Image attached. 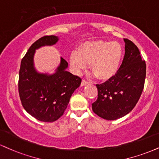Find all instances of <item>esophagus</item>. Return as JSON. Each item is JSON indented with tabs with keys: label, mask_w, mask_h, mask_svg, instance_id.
Instances as JSON below:
<instances>
[{
	"label": "esophagus",
	"mask_w": 159,
	"mask_h": 159,
	"mask_svg": "<svg viewBox=\"0 0 159 159\" xmlns=\"http://www.w3.org/2000/svg\"><path fill=\"white\" fill-rule=\"evenodd\" d=\"M87 84H89V82L87 81H85V80H82L81 86H85V85H87Z\"/></svg>",
	"instance_id": "34e87169"
}]
</instances>
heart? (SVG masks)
I'll return each mask as SVG.
<instances>
[{"label": "heart", "instance_id": "b5f03b06", "mask_svg": "<svg viewBox=\"0 0 159 159\" xmlns=\"http://www.w3.org/2000/svg\"><path fill=\"white\" fill-rule=\"evenodd\" d=\"M123 55L121 46L117 42L94 41L82 43L78 51L72 52L70 62L76 73L86 68L89 69L101 80L113 77L120 67Z\"/></svg>", "mask_w": 159, "mask_h": 159}]
</instances>
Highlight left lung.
<instances>
[{
	"mask_svg": "<svg viewBox=\"0 0 159 159\" xmlns=\"http://www.w3.org/2000/svg\"><path fill=\"white\" fill-rule=\"evenodd\" d=\"M125 54L122 64L113 77L96 84L98 98L92 109L99 117L116 120L132 111L144 89L146 64L138 47L129 40L124 39Z\"/></svg>",
	"mask_w": 159,
	"mask_h": 159,
	"instance_id": "obj_1",
	"label": "left lung"
}]
</instances>
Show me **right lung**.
Listing matches in <instances>:
<instances>
[{"mask_svg": "<svg viewBox=\"0 0 159 159\" xmlns=\"http://www.w3.org/2000/svg\"><path fill=\"white\" fill-rule=\"evenodd\" d=\"M59 38L43 36L32 44L20 63L18 92L24 110L38 121L53 122L63 116L72 93L81 83L78 76L66 71L68 63L63 58L53 74L38 72L34 66L36 49L52 46Z\"/></svg>", "mask_w": 159, "mask_h": 159, "instance_id": "right-lung-1", "label": "right lung"}]
</instances>
